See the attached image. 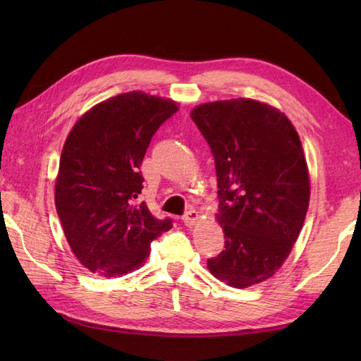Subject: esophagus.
I'll return each mask as SVG.
<instances>
[{
    "label": "esophagus",
    "instance_id": "34e87169",
    "mask_svg": "<svg viewBox=\"0 0 361 361\" xmlns=\"http://www.w3.org/2000/svg\"><path fill=\"white\" fill-rule=\"evenodd\" d=\"M181 220L186 226H194L197 224V220H198V212L197 211H189L181 217Z\"/></svg>",
    "mask_w": 361,
    "mask_h": 361
}]
</instances>
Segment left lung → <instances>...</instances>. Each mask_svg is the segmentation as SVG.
<instances>
[{"instance_id": "8db88e82", "label": "left lung", "mask_w": 361, "mask_h": 361, "mask_svg": "<svg viewBox=\"0 0 361 361\" xmlns=\"http://www.w3.org/2000/svg\"><path fill=\"white\" fill-rule=\"evenodd\" d=\"M190 118L216 163L225 250L209 271L247 288L279 270L309 208L310 180L301 141L286 114L252 99L198 105Z\"/></svg>"}]
</instances>
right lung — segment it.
I'll use <instances>...</instances> for the list:
<instances>
[{
	"mask_svg": "<svg viewBox=\"0 0 361 361\" xmlns=\"http://www.w3.org/2000/svg\"><path fill=\"white\" fill-rule=\"evenodd\" d=\"M178 111L173 101L130 91L94 105L68 135L56 180V209L80 264L104 278L124 276L172 228L137 204L140 166L152 136Z\"/></svg>",
	"mask_w": 361,
	"mask_h": 361,
	"instance_id": "right-lung-1",
	"label": "right lung"
}]
</instances>
